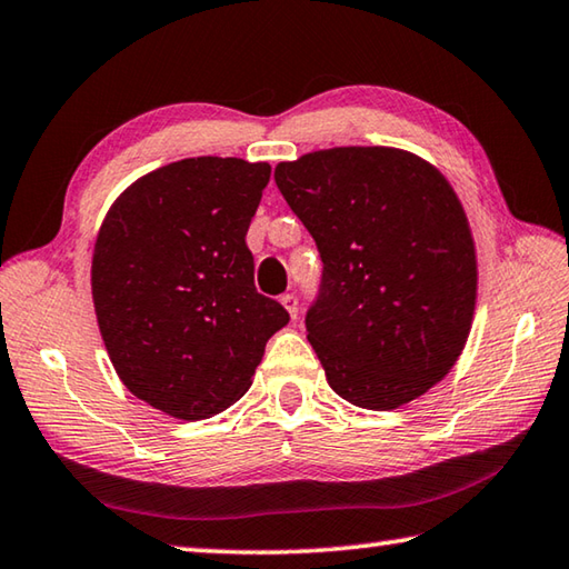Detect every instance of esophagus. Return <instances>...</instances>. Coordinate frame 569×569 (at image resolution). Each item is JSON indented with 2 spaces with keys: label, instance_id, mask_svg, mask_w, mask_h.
<instances>
[{
  "label": "esophagus",
  "instance_id": "esophagus-1",
  "mask_svg": "<svg viewBox=\"0 0 569 569\" xmlns=\"http://www.w3.org/2000/svg\"><path fill=\"white\" fill-rule=\"evenodd\" d=\"M281 303L286 306V311L291 313V319H296V316H298V298L293 293H283Z\"/></svg>",
  "mask_w": 569,
  "mask_h": 569
}]
</instances>
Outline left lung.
Masks as SVG:
<instances>
[{
  "instance_id": "1",
  "label": "left lung",
  "mask_w": 569,
  "mask_h": 569,
  "mask_svg": "<svg viewBox=\"0 0 569 569\" xmlns=\"http://www.w3.org/2000/svg\"><path fill=\"white\" fill-rule=\"evenodd\" d=\"M276 186L319 248L306 331L331 389L397 409L449 373L477 298L469 223L429 162L393 148H331L276 168Z\"/></svg>"
}]
</instances>
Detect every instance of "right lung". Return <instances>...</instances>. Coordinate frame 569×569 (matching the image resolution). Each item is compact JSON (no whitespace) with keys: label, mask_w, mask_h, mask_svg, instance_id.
I'll list each match as a JSON object with an SVG mask.
<instances>
[{"label":"right lung","mask_w":569,"mask_h":569,"mask_svg":"<svg viewBox=\"0 0 569 569\" xmlns=\"http://www.w3.org/2000/svg\"><path fill=\"white\" fill-rule=\"evenodd\" d=\"M268 162L186 158L122 192L100 228L92 298L114 371L178 419H208L250 387L286 308L256 291L250 218Z\"/></svg>","instance_id":"1"}]
</instances>
